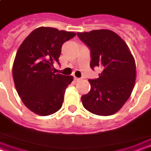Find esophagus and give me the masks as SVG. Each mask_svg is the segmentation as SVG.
Listing matches in <instances>:
<instances>
[{
	"instance_id": "obj_1",
	"label": "esophagus",
	"mask_w": 151,
	"mask_h": 151,
	"mask_svg": "<svg viewBox=\"0 0 151 151\" xmlns=\"http://www.w3.org/2000/svg\"><path fill=\"white\" fill-rule=\"evenodd\" d=\"M74 80H76V82H78V81H80V80H81V79H80V78H77V77H75Z\"/></svg>"
}]
</instances>
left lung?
<instances>
[{
  "mask_svg": "<svg viewBox=\"0 0 151 151\" xmlns=\"http://www.w3.org/2000/svg\"><path fill=\"white\" fill-rule=\"evenodd\" d=\"M91 51L90 67L103 71L88 80L90 91L81 97L83 106L92 114L108 116L124 105L134 87L136 65L129 47L121 37L108 29L77 32Z\"/></svg>",
  "mask_w": 151,
  "mask_h": 151,
  "instance_id": "obj_1",
  "label": "left lung"
}]
</instances>
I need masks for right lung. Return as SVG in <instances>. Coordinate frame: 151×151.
<instances>
[{"mask_svg": "<svg viewBox=\"0 0 151 151\" xmlns=\"http://www.w3.org/2000/svg\"><path fill=\"white\" fill-rule=\"evenodd\" d=\"M76 34L57 28L40 27L20 45L12 66L18 95L28 109L46 116L58 111L71 76L55 74L54 63L60 64L61 47Z\"/></svg>", "mask_w": 151, "mask_h": 151, "instance_id": "right-lung-1", "label": "right lung"}]
</instances>
